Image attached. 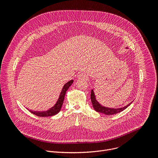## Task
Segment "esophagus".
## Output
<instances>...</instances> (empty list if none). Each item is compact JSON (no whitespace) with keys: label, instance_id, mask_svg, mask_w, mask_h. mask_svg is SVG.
<instances>
[{"label":"esophagus","instance_id":"obj_1","mask_svg":"<svg viewBox=\"0 0 158 158\" xmlns=\"http://www.w3.org/2000/svg\"><path fill=\"white\" fill-rule=\"evenodd\" d=\"M78 79H80V80H87V77L84 74H80L79 76H78Z\"/></svg>","mask_w":158,"mask_h":158}]
</instances>
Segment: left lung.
I'll list each match as a JSON object with an SVG mask.
<instances>
[{"mask_svg": "<svg viewBox=\"0 0 158 158\" xmlns=\"http://www.w3.org/2000/svg\"><path fill=\"white\" fill-rule=\"evenodd\" d=\"M91 102L93 106V108L94 110L98 112H100V113L104 114L105 115H112V114H116L118 112H120L124 109H126L128 106H129L132 102L129 103L127 106L123 107H120V108H111V107H105L101 105L96 99V96L95 95L94 90H91Z\"/></svg>", "mask_w": 158, "mask_h": 158, "instance_id": "left-lung-1", "label": "left lung"}]
</instances>
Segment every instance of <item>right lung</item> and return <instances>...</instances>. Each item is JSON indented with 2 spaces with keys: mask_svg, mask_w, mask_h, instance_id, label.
I'll return each instance as SVG.
<instances>
[{
  "mask_svg": "<svg viewBox=\"0 0 158 158\" xmlns=\"http://www.w3.org/2000/svg\"><path fill=\"white\" fill-rule=\"evenodd\" d=\"M73 82H74V80H71L64 85L56 103L54 104V106H52L48 110H47L46 111H39V110H33L31 109H29L27 108H26V109L27 110H29L33 114H35L37 116H40V117L52 116H54V115L58 114L60 112L62 106L63 104V102H64V97H65L66 91L68 90L69 87L73 84Z\"/></svg>",
  "mask_w": 158,
  "mask_h": 158,
  "instance_id": "obj_1",
  "label": "right lung"
}]
</instances>
